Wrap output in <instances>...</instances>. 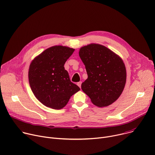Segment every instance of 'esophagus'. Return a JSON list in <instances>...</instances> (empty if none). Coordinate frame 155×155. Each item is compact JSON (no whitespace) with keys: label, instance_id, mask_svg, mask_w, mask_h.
<instances>
[{"label":"esophagus","instance_id":"34e87169","mask_svg":"<svg viewBox=\"0 0 155 155\" xmlns=\"http://www.w3.org/2000/svg\"><path fill=\"white\" fill-rule=\"evenodd\" d=\"M81 83H82L81 81H79V82H78V83H77V85H78V86H79V87H80V88H81Z\"/></svg>","mask_w":155,"mask_h":155}]
</instances>
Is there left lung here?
I'll use <instances>...</instances> for the list:
<instances>
[{
    "label": "left lung",
    "mask_w": 155,
    "mask_h": 155,
    "mask_svg": "<svg viewBox=\"0 0 155 155\" xmlns=\"http://www.w3.org/2000/svg\"><path fill=\"white\" fill-rule=\"evenodd\" d=\"M79 56L87 74V78L81 84L83 91L99 107L116 101L126 81L122 59L107 47L95 43L81 47Z\"/></svg>",
    "instance_id": "left-lung-1"
}]
</instances>
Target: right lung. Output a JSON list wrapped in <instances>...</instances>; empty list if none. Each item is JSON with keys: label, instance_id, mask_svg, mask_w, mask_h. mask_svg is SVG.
<instances>
[{"label": "right lung", "instance_id": "add662e5", "mask_svg": "<svg viewBox=\"0 0 155 155\" xmlns=\"http://www.w3.org/2000/svg\"><path fill=\"white\" fill-rule=\"evenodd\" d=\"M74 50L61 45L51 47L30 64L28 77L31 90L36 98L48 107L62 108L71 97L80 90L71 82L64 67Z\"/></svg>", "mask_w": 155, "mask_h": 155}]
</instances>
